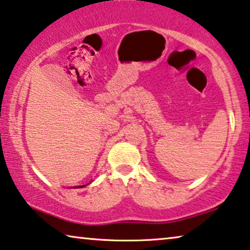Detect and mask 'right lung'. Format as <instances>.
<instances>
[{"instance_id":"right-lung-1","label":"right lung","mask_w":250,"mask_h":250,"mask_svg":"<svg viewBox=\"0 0 250 250\" xmlns=\"http://www.w3.org/2000/svg\"><path fill=\"white\" fill-rule=\"evenodd\" d=\"M83 186H85V185H83ZM83 186H81V187H83Z\"/></svg>"}]
</instances>
